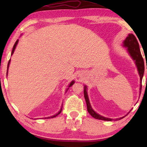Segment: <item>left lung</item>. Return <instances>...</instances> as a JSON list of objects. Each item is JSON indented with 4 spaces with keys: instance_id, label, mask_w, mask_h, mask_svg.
Segmentation results:
<instances>
[{
    "instance_id": "1",
    "label": "left lung",
    "mask_w": 147,
    "mask_h": 147,
    "mask_svg": "<svg viewBox=\"0 0 147 147\" xmlns=\"http://www.w3.org/2000/svg\"><path fill=\"white\" fill-rule=\"evenodd\" d=\"M123 47L126 48V51L129 54V55L132 57V59L134 61V63L136 64V67H137V70L138 71V74L140 76V94L141 92L142 89V77H143L144 72V60L143 58L142 57L141 53L140 51L139 44L138 43L137 39L135 37L133 34L130 33L128 34V37L126 38V39L123 41ZM147 69V67H146ZM84 98H85L86 104H87V109L88 112L91 115L92 117H94L96 119L102 120H106V121H112L114 119L112 118H109L104 117L100 115L99 114L96 113L94 110L92 109L91 104H90L89 98H88V92H87V86L86 85L84 86ZM129 113V112H128ZM126 114V115H127ZM125 115L122 117H120L119 118H116V120H120L126 116Z\"/></svg>"
}]
</instances>
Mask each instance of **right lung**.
Segmentation results:
<instances>
[{"mask_svg":"<svg viewBox=\"0 0 147 147\" xmlns=\"http://www.w3.org/2000/svg\"><path fill=\"white\" fill-rule=\"evenodd\" d=\"M18 42H19V39H17V41L15 42V45H14V46H13V50H12V52H11V55H13V53H14V51H15V48H16V47H17V44H18ZM10 63H11V59H10L9 61V63H8V65H7V76L8 75V69H9V67ZM74 83H75V82H74V80H72V81H71V82H70L69 84V86H68V88H67V89H66V90H65V92H67V90H69V87H71V86L72 85H73V84H74ZM62 106H61V109H60L59 111L58 112L57 114H55V115H53V116H49V117H46V118H51L56 117V116H57L58 115V114H59L60 113H61V110H62Z\"/></svg>","mask_w":147,"mask_h":147,"instance_id":"right-lung-1","label":"right lung"}]
</instances>
